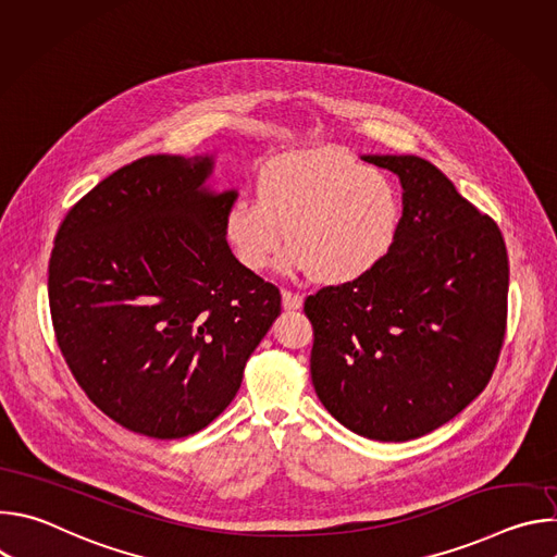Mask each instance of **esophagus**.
<instances>
[{"label":"esophagus","mask_w":557,"mask_h":557,"mask_svg":"<svg viewBox=\"0 0 557 557\" xmlns=\"http://www.w3.org/2000/svg\"><path fill=\"white\" fill-rule=\"evenodd\" d=\"M301 304H304L301 295L290 293V290H282V306H284V310H299Z\"/></svg>","instance_id":"obj_1"}]
</instances>
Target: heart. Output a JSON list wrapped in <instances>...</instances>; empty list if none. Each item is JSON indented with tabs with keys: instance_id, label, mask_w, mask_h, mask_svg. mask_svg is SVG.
Wrapping results in <instances>:
<instances>
[{
	"instance_id": "heart-1",
	"label": "heart",
	"mask_w": 557,
	"mask_h": 557,
	"mask_svg": "<svg viewBox=\"0 0 557 557\" xmlns=\"http://www.w3.org/2000/svg\"><path fill=\"white\" fill-rule=\"evenodd\" d=\"M404 198L389 174L339 149L280 153L260 170L256 202L235 200L224 237L247 271L262 273L284 249L282 269L326 286L374 273L392 253Z\"/></svg>"
}]
</instances>
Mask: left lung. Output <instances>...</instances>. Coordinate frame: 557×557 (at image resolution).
Instances as JSON below:
<instances>
[{
    "label": "left lung",
    "mask_w": 557,
    "mask_h": 557,
    "mask_svg": "<svg viewBox=\"0 0 557 557\" xmlns=\"http://www.w3.org/2000/svg\"><path fill=\"white\" fill-rule=\"evenodd\" d=\"M404 187L387 260L306 297L310 376L350 432L404 443L462 412L490 383L507 331L509 260L498 224L419 156H361Z\"/></svg>",
    "instance_id": "obj_1"
}]
</instances>
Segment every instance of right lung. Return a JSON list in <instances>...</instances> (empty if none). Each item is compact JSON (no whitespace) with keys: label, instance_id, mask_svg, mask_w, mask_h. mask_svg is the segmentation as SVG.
I'll list each match as a JSON object with an SVG mask.
<instances>
[{"label":"right lung","instance_id":"right-lung-1","mask_svg":"<svg viewBox=\"0 0 557 557\" xmlns=\"http://www.w3.org/2000/svg\"><path fill=\"white\" fill-rule=\"evenodd\" d=\"M213 156L121 168L63 218L48 267L61 355L88 399L149 438L220 417L282 308L224 237L237 191L205 187Z\"/></svg>","mask_w":557,"mask_h":557}]
</instances>
